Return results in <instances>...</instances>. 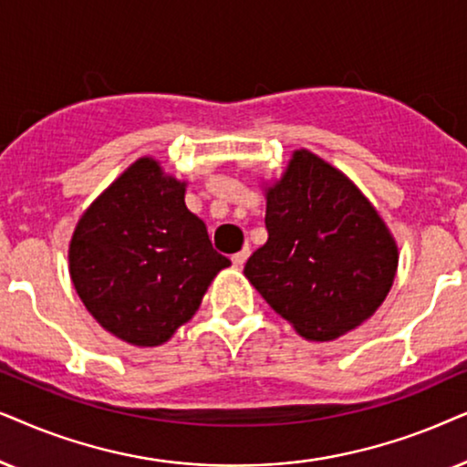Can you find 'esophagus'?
Returning <instances> with one entry per match:
<instances>
[{
  "instance_id": "1",
  "label": "esophagus",
  "mask_w": 467,
  "mask_h": 467,
  "mask_svg": "<svg viewBox=\"0 0 467 467\" xmlns=\"http://www.w3.org/2000/svg\"><path fill=\"white\" fill-rule=\"evenodd\" d=\"M247 258H250V247H244V250H241V252H237V254H234V256H233V265L234 266H244L245 265V260Z\"/></svg>"
}]
</instances>
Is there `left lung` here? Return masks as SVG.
I'll return each instance as SVG.
<instances>
[{
	"label": "left lung",
	"instance_id": "left-lung-1",
	"mask_svg": "<svg viewBox=\"0 0 467 467\" xmlns=\"http://www.w3.org/2000/svg\"><path fill=\"white\" fill-rule=\"evenodd\" d=\"M265 194L269 239L244 269L265 301L312 341H331L371 318L400 263L374 204L307 149L292 153Z\"/></svg>",
	"mask_w": 467,
	"mask_h": 467
}]
</instances>
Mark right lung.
Returning <instances> with one entry per match:
<instances>
[{
    "mask_svg": "<svg viewBox=\"0 0 467 467\" xmlns=\"http://www.w3.org/2000/svg\"><path fill=\"white\" fill-rule=\"evenodd\" d=\"M70 277L99 327L132 346L169 341L230 260L185 207V182L153 158L136 160L74 228Z\"/></svg>",
    "mask_w": 467,
    "mask_h": 467,
    "instance_id": "add662e5",
    "label": "right lung"
}]
</instances>
